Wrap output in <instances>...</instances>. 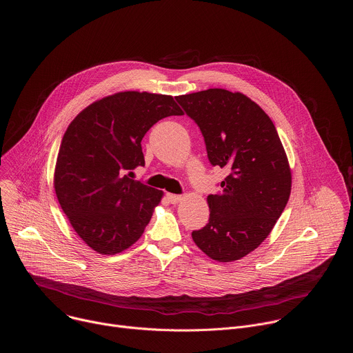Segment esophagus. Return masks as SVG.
<instances>
[{
  "label": "esophagus",
  "instance_id": "obj_1",
  "mask_svg": "<svg viewBox=\"0 0 353 353\" xmlns=\"http://www.w3.org/2000/svg\"><path fill=\"white\" fill-rule=\"evenodd\" d=\"M167 199H168V201L171 202V203H178V202L182 200L181 196H178V194H171V193H167Z\"/></svg>",
  "mask_w": 353,
  "mask_h": 353
}]
</instances>
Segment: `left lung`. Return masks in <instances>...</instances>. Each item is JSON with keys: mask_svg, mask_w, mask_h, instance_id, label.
Here are the masks:
<instances>
[{"mask_svg": "<svg viewBox=\"0 0 353 353\" xmlns=\"http://www.w3.org/2000/svg\"><path fill=\"white\" fill-rule=\"evenodd\" d=\"M201 130L212 165L225 168L219 194L208 196L209 223L194 243L214 261L231 262L270 234L291 194V168L268 114L241 92L210 88L175 98Z\"/></svg>", "mask_w": 353, "mask_h": 353, "instance_id": "obj_1", "label": "left lung"}]
</instances>
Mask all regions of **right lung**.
<instances>
[{
  "label": "right lung",
  "instance_id": "add662e5",
  "mask_svg": "<svg viewBox=\"0 0 353 353\" xmlns=\"http://www.w3.org/2000/svg\"><path fill=\"white\" fill-rule=\"evenodd\" d=\"M170 115H182L172 97L126 91L94 101L68 126L54 189L73 230L92 250L112 255L143 235L163 192L132 179V170L145 164V133Z\"/></svg>",
  "mask_w": 353,
  "mask_h": 353
}]
</instances>
